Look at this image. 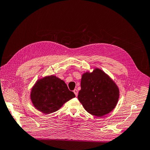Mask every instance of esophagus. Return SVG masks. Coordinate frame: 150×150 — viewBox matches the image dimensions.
<instances>
[{
	"label": "esophagus",
	"mask_w": 150,
	"mask_h": 150,
	"mask_svg": "<svg viewBox=\"0 0 150 150\" xmlns=\"http://www.w3.org/2000/svg\"><path fill=\"white\" fill-rule=\"evenodd\" d=\"M73 92H74V93L75 94L76 96H78V90H77L76 89H74Z\"/></svg>",
	"instance_id": "obj_1"
}]
</instances>
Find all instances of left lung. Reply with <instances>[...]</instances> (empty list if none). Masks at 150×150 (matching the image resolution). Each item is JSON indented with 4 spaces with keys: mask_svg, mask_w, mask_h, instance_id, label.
<instances>
[{
    "mask_svg": "<svg viewBox=\"0 0 150 150\" xmlns=\"http://www.w3.org/2000/svg\"><path fill=\"white\" fill-rule=\"evenodd\" d=\"M78 99L90 114L101 117L111 112L119 98L115 83L101 70L96 69L82 76Z\"/></svg>",
    "mask_w": 150,
    "mask_h": 150,
    "instance_id": "left-lung-1",
    "label": "left lung"
}]
</instances>
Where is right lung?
<instances>
[{
    "instance_id": "1",
    "label": "right lung",
    "mask_w": 150,
    "mask_h": 150,
    "mask_svg": "<svg viewBox=\"0 0 150 150\" xmlns=\"http://www.w3.org/2000/svg\"><path fill=\"white\" fill-rule=\"evenodd\" d=\"M75 97L62 80L51 76L38 81L32 89L34 106L44 114L57 111L66 102Z\"/></svg>"
}]
</instances>
